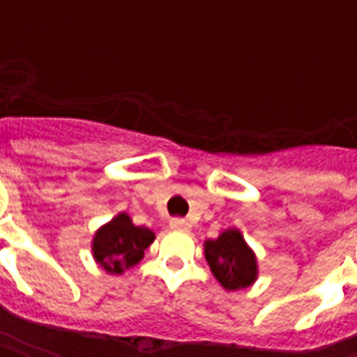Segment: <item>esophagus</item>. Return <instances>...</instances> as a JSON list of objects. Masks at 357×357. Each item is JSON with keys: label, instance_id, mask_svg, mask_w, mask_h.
Instances as JSON below:
<instances>
[{"label": "esophagus", "instance_id": "obj_1", "mask_svg": "<svg viewBox=\"0 0 357 357\" xmlns=\"http://www.w3.org/2000/svg\"><path fill=\"white\" fill-rule=\"evenodd\" d=\"M170 227L172 229H176V231H187V229H189V222L183 220V218H172Z\"/></svg>", "mask_w": 357, "mask_h": 357}]
</instances>
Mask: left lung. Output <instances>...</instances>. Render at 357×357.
<instances>
[{
    "mask_svg": "<svg viewBox=\"0 0 357 357\" xmlns=\"http://www.w3.org/2000/svg\"><path fill=\"white\" fill-rule=\"evenodd\" d=\"M204 258L225 291L247 289L258 279V260L239 229H225L204 243Z\"/></svg>",
    "mask_w": 357,
    "mask_h": 357,
    "instance_id": "1",
    "label": "left lung"
}]
</instances>
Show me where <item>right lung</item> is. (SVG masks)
<instances>
[{"instance_id":"add662e5","label":"right lung","mask_w":357,"mask_h":357,"mask_svg":"<svg viewBox=\"0 0 357 357\" xmlns=\"http://www.w3.org/2000/svg\"><path fill=\"white\" fill-rule=\"evenodd\" d=\"M155 241L149 227H139L126 212L101 225L91 241L95 262L110 275H122L126 269L141 262L145 250Z\"/></svg>"}]
</instances>
